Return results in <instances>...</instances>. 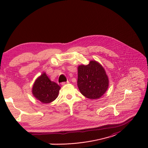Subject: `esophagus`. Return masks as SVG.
Instances as JSON below:
<instances>
[{
  "instance_id": "obj_1",
  "label": "esophagus",
  "mask_w": 148,
  "mask_h": 148,
  "mask_svg": "<svg viewBox=\"0 0 148 148\" xmlns=\"http://www.w3.org/2000/svg\"><path fill=\"white\" fill-rule=\"evenodd\" d=\"M69 83V81L65 82H62V85H66V84H68Z\"/></svg>"
}]
</instances>
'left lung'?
Segmentation results:
<instances>
[{
	"label": "left lung",
	"instance_id": "obj_1",
	"mask_svg": "<svg viewBox=\"0 0 148 148\" xmlns=\"http://www.w3.org/2000/svg\"><path fill=\"white\" fill-rule=\"evenodd\" d=\"M77 86L81 93L86 97L99 99L108 87V78L105 69L94 60L87 65L79 66Z\"/></svg>",
	"mask_w": 148,
	"mask_h": 148
}]
</instances>
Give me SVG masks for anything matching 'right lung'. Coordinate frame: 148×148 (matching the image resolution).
<instances>
[{
	"mask_svg": "<svg viewBox=\"0 0 148 148\" xmlns=\"http://www.w3.org/2000/svg\"><path fill=\"white\" fill-rule=\"evenodd\" d=\"M60 86L51 81L44 73L35 80L32 88V93L38 101L43 103H51L58 97Z\"/></svg>",
	"mask_w": 148,
	"mask_h": 148,
	"instance_id": "right-lung-1",
	"label": "right lung"
}]
</instances>
